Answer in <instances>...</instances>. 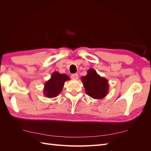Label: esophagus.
<instances>
[{"mask_svg":"<svg viewBox=\"0 0 151 151\" xmlns=\"http://www.w3.org/2000/svg\"><path fill=\"white\" fill-rule=\"evenodd\" d=\"M71 78L73 80H77L78 78V74H73L71 75Z\"/></svg>","mask_w":151,"mask_h":151,"instance_id":"esophagus-1","label":"esophagus"}]
</instances>
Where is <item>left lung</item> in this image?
<instances>
[{
    "label": "left lung",
    "mask_w": 151,
    "mask_h": 151,
    "mask_svg": "<svg viewBox=\"0 0 151 151\" xmlns=\"http://www.w3.org/2000/svg\"><path fill=\"white\" fill-rule=\"evenodd\" d=\"M87 72L81 78L86 93L94 99L104 98L109 90L108 80L98 75L94 69H89Z\"/></svg>",
    "instance_id": "8db88e82"
}]
</instances>
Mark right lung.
<instances>
[{
  "label": "right lung",
  "mask_w": 151,
  "mask_h": 151,
  "mask_svg": "<svg viewBox=\"0 0 151 151\" xmlns=\"http://www.w3.org/2000/svg\"><path fill=\"white\" fill-rule=\"evenodd\" d=\"M70 78L66 74H60L59 72H54L50 78L45 83L43 94L46 97L54 98L62 91L65 82L69 81Z\"/></svg>",
  "instance_id": "add662e5"
}]
</instances>
